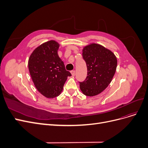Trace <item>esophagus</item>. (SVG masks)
I'll list each match as a JSON object with an SVG mask.
<instances>
[{"mask_svg": "<svg viewBox=\"0 0 148 148\" xmlns=\"http://www.w3.org/2000/svg\"><path fill=\"white\" fill-rule=\"evenodd\" d=\"M70 72H71V75L73 76V77H74V76L75 75V70H71V71H70Z\"/></svg>", "mask_w": 148, "mask_h": 148, "instance_id": "obj_1", "label": "esophagus"}]
</instances>
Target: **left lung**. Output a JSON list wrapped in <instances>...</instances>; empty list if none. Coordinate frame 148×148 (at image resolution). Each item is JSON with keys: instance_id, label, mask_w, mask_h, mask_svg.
Masks as SVG:
<instances>
[{"instance_id": "8db88e82", "label": "left lung", "mask_w": 148, "mask_h": 148, "mask_svg": "<svg viewBox=\"0 0 148 148\" xmlns=\"http://www.w3.org/2000/svg\"><path fill=\"white\" fill-rule=\"evenodd\" d=\"M82 55L88 73L86 79L79 82V88L84 95L95 96L112 82L117 69V57L108 49L96 43L84 47Z\"/></svg>"}]
</instances>
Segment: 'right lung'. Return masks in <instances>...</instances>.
<instances>
[{
	"label": "right lung",
	"instance_id": "right-lung-1",
	"mask_svg": "<svg viewBox=\"0 0 148 148\" xmlns=\"http://www.w3.org/2000/svg\"><path fill=\"white\" fill-rule=\"evenodd\" d=\"M59 46L54 40L44 42L34 49L28 60L34 86L47 98L59 96L67 78L71 76L58 55Z\"/></svg>",
	"mask_w": 148,
	"mask_h": 148
}]
</instances>
